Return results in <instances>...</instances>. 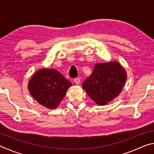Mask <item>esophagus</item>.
Here are the masks:
<instances>
[{
  "mask_svg": "<svg viewBox=\"0 0 154 154\" xmlns=\"http://www.w3.org/2000/svg\"><path fill=\"white\" fill-rule=\"evenodd\" d=\"M74 82L75 83H76V84L78 85L80 83V78H75V79H74Z\"/></svg>",
  "mask_w": 154,
  "mask_h": 154,
  "instance_id": "esophagus-1",
  "label": "esophagus"
}]
</instances>
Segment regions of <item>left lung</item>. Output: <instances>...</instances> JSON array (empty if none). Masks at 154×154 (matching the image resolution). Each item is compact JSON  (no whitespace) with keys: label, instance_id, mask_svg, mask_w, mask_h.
Here are the masks:
<instances>
[{"label":"left lung","instance_id":"left-lung-1","mask_svg":"<svg viewBox=\"0 0 154 154\" xmlns=\"http://www.w3.org/2000/svg\"><path fill=\"white\" fill-rule=\"evenodd\" d=\"M126 77V71L118 62L96 63L82 88L97 105H105L121 93Z\"/></svg>","mask_w":154,"mask_h":154}]
</instances>
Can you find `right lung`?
I'll use <instances>...</instances> for the list:
<instances>
[{
  "label": "right lung",
  "instance_id": "add662e5",
  "mask_svg": "<svg viewBox=\"0 0 154 154\" xmlns=\"http://www.w3.org/2000/svg\"><path fill=\"white\" fill-rule=\"evenodd\" d=\"M72 83L56 69H40L28 82L31 96L48 109L57 108Z\"/></svg>",
  "mask_w": 154,
  "mask_h": 154
}]
</instances>
